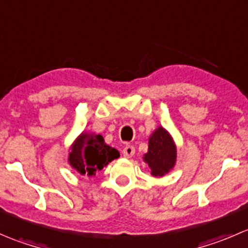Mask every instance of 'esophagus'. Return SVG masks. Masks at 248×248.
I'll list each match as a JSON object with an SVG mask.
<instances>
[{
	"label": "esophagus",
	"mask_w": 248,
	"mask_h": 248,
	"mask_svg": "<svg viewBox=\"0 0 248 248\" xmlns=\"http://www.w3.org/2000/svg\"><path fill=\"white\" fill-rule=\"evenodd\" d=\"M134 154H136V149H134V146H132V145H126V146L124 147V150H122V155H124V157H126V158H131L132 156H134Z\"/></svg>",
	"instance_id": "1"
}]
</instances>
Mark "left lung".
<instances>
[{
    "label": "left lung",
    "mask_w": 248,
    "mask_h": 248,
    "mask_svg": "<svg viewBox=\"0 0 248 248\" xmlns=\"http://www.w3.org/2000/svg\"><path fill=\"white\" fill-rule=\"evenodd\" d=\"M144 162L156 177L168 174L174 168L176 146L170 134L163 127H158L149 138V149L144 155Z\"/></svg>",
    "instance_id": "8db88e82"
}]
</instances>
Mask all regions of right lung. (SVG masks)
Returning a JSON list of instances; mask_svg holds the SVG:
<instances>
[{
    "mask_svg": "<svg viewBox=\"0 0 248 248\" xmlns=\"http://www.w3.org/2000/svg\"><path fill=\"white\" fill-rule=\"evenodd\" d=\"M119 157L120 152L107 145L101 134L82 132L71 146L68 162L79 174L92 176Z\"/></svg>",
    "mask_w": 248,
    "mask_h": 248,
    "instance_id": "right-lung-1",
    "label": "right lung"
}]
</instances>
